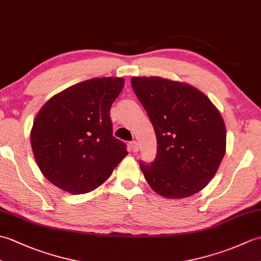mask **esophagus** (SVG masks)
<instances>
[{
    "instance_id": "1",
    "label": "esophagus",
    "mask_w": 261,
    "mask_h": 261,
    "mask_svg": "<svg viewBox=\"0 0 261 261\" xmlns=\"http://www.w3.org/2000/svg\"><path fill=\"white\" fill-rule=\"evenodd\" d=\"M130 148H131L132 151L137 152L138 150H139V145H138L137 141H132V142L130 143Z\"/></svg>"
}]
</instances>
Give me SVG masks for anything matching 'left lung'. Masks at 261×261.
Returning <instances> with one entry per match:
<instances>
[{
    "instance_id": "8db88e82",
    "label": "left lung",
    "mask_w": 261,
    "mask_h": 261,
    "mask_svg": "<svg viewBox=\"0 0 261 261\" xmlns=\"http://www.w3.org/2000/svg\"><path fill=\"white\" fill-rule=\"evenodd\" d=\"M157 138V156L140 163L158 195L178 199L202 191L213 178L226 147L222 115L197 88L163 77H132Z\"/></svg>"
}]
</instances>
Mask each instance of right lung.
Wrapping results in <instances>:
<instances>
[{
    "mask_svg": "<svg viewBox=\"0 0 261 261\" xmlns=\"http://www.w3.org/2000/svg\"><path fill=\"white\" fill-rule=\"evenodd\" d=\"M122 77L92 79L54 95L39 110L30 134L33 156L46 178L70 194L101 186L127 151L112 135L110 109Z\"/></svg>",
    "mask_w": 261,
    "mask_h": 261,
    "instance_id": "obj_1",
    "label": "right lung"
}]
</instances>
